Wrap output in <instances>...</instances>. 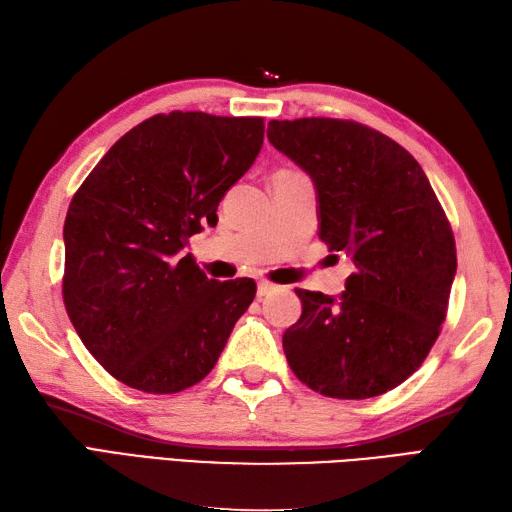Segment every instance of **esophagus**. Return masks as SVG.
<instances>
[{
    "label": "esophagus",
    "mask_w": 512,
    "mask_h": 512,
    "mask_svg": "<svg viewBox=\"0 0 512 512\" xmlns=\"http://www.w3.org/2000/svg\"><path fill=\"white\" fill-rule=\"evenodd\" d=\"M277 290V285L275 283H270V281H259L257 283V296L261 299V296H268L270 292H275Z\"/></svg>",
    "instance_id": "obj_1"
}]
</instances>
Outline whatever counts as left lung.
<instances>
[{
    "label": "left lung",
    "mask_w": 512,
    "mask_h": 512,
    "mask_svg": "<svg viewBox=\"0 0 512 512\" xmlns=\"http://www.w3.org/2000/svg\"><path fill=\"white\" fill-rule=\"evenodd\" d=\"M268 139L312 176L320 240L353 261L338 299L296 290L285 358L325 397L384 395L423 364L447 314L456 242L441 202L417 159L375 128L272 120Z\"/></svg>",
    "instance_id": "left-lung-1"
}]
</instances>
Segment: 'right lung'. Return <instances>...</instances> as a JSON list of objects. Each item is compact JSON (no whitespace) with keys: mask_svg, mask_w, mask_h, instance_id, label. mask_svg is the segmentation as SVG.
Returning <instances> with one entry per match:
<instances>
[{"mask_svg":"<svg viewBox=\"0 0 512 512\" xmlns=\"http://www.w3.org/2000/svg\"><path fill=\"white\" fill-rule=\"evenodd\" d=\"M264 144V117L159 113L117 139L65 218L63 301L122 384L172 395L205 379L255 299L253 279H207L189 237Z\"/></svg>","mask_w":512,"mask_h":512,"instance_id":"add662e5","label":"right lung"}]
</instances>
